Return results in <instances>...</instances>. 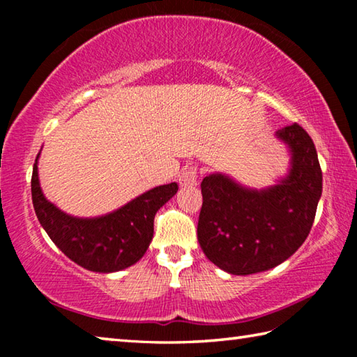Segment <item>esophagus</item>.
<instances>
[{"label":"esophagus","mask_w":357,"mask_h":357,"mask_svg":"<svg viewBox=\"0 0 357 357\" xmlns=\"http://www.w3.org/2000/svg\"><path fill=\"white\" fill-rule=\"evenodd\" d=\"M197 168L187 165L185 168H183V172L179 173V184L183 187H193L197 185Z\"/></svg>","instance_id":"obj_1"}]
</instances>
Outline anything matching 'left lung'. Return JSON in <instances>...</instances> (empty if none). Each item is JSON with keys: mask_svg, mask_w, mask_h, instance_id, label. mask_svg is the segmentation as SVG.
Here are the masks:
<instances>
[{"mask_svg": "<svg viewBox=\"0 0 357 357\" xmlns=\"http://www.w3.org/2000/svg\"><path fill=\"white\" fill-rule=\"evenodd\" d=\"M275 137L288 148L289 168L274 185L245 187L225 173L202 181L198 243L217 268L233 275L269 271L307 239L323 192V174L310 135L299 124Z\"/></svg>", "mask_w": 357, "mask_h": 357, "instance_id": "left-lung-1", "label": "left lung"}]
</instances>
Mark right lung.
Here are the masks:
<instances>
[{"label": "right lung", "mask_w": 357, "mask_h": 357, "mask_svg": "<svg viewBox=\"0 0 357 357\" xmlns=\"http://www.w3.org/2000/svg\"><path fill=\"white\" fill-rule=\"evenodd\" d=\"M39 155L31 178L33 206L42 228L58 249L93 273H118L135 264L153 241L155 213L176 195L178 184L154 187L105 215L75 217L45 198L39 183Z\"/></svg>", "instance_id": "1"}]
</instances>
